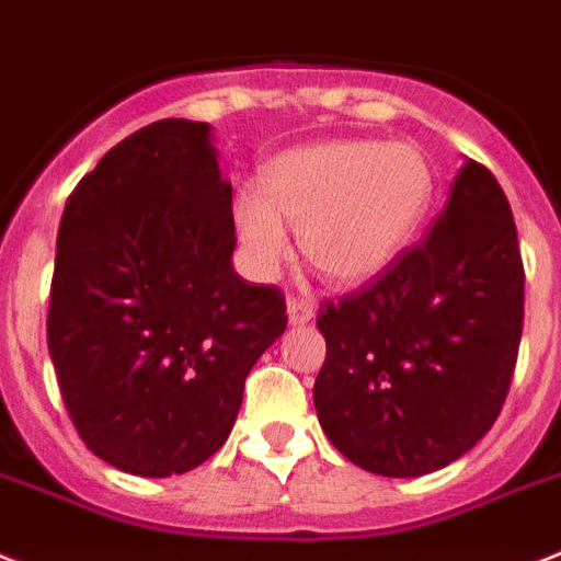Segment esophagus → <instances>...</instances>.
Returning a JSON list of instances; mask_svg holds the SVG:
<instances>
[{
	"instance_id": "1",
	"label": "esophagus",
	"mask_w": 561,
	"mask_h": 561,
	"mask_svg": "<svg viewBox=\"0 0 561 561\" xmlns=\"http://www.w3.org/2000/svg\"><path fill=\"white\" fill-rule=\"evenodd\" d=\"M286 312H289L291 327H300V323H309L314 318V309L309 300L304 298H289L286 300Z\"/></svg>"
}]
</instances>
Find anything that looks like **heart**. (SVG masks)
<instances>
[{
    "label": "heart",
    "mask_w": 561,
    "mask_h": 561,
    "mask_svg": "<svg viewBox=\"0 0 561 561\" xmlns=\"http://www.w3.org/2000/svg\"><path fill=\"white\" fill-rule=\"evenodd\" d=\"M436 194L427 154L410 142L327 140L275 157L263 192L240 188L231 220L257 277L289 257L298 229L309 266L332 284H364L413 240Z\"/></svg>",
    "instance_id": "obj_1"
}]
</instances>
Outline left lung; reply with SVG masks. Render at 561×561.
Segmentation results:
<instances>
[{
    "label": "left lung",
    "instance_id": "1",
    "mask_svg": "<svg viewBox=\"0 0 561 561\" xmlns=\"http://www.w3.org/2000/svg\"><path fill=\"white\" fill-rule=\"evenodd\" d=\"M522 321L511 203L490 169L467 160L427 238L321 304L327 360L312 396L323 433L369 473L442 470L502 413Z\"/></svg>",
    "mask_w": 561,
    "mask_h": 561
}]
</instances>
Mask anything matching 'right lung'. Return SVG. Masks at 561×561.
Segmentation results:
<instances>
[{"instance_id":"obj_1","label":"right lung","mask_w":561,"mask_h":561,"mask_svg":"<svg viewBox=\"0 0 561 561\" xmlns=\"http://www.w3.org/2000/svg\"><path fill=\"white\" fill-rule=\"evenodd\" d=\"M234 243L206 123L134 131L65 203L48 353L73 427L111 467L180 476L229 438L249 369L286 330L284 291L231 270Z\"/></svg>"}]
</instances>
